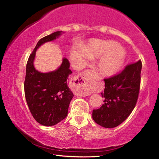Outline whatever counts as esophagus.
<instances>
[{"label":"esophagus","instance_id":"1","mask_svg":"<svg viewBox=\"0 0 159 159\" xmlns=\"http://www.w3.org/2000/svg\"><path fill=\"white\" fill-rule=\"evenodd\" d=\"M90 74L87 72H82L74 78L73 80L74 93L76 95L87 96L92 92L90 85Z\"/></svg>","mask_w":159,"mask_h":159}]
</instances>
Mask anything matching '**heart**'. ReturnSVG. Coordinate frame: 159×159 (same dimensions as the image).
I'll return each mask as SVG.
<instances>
[{
	"mask_svg": "<svg viewBox=\"0 0 159 159\" xmlns=\"http://www.w3.org/2000/svg\"><path fill=\"white\" fill-rule=\"evenodd\" d=\"M126 54L116 42L102 40H90L83 48L75 47L70 53L71 62L76 68H81L89 59L99 58L97 66L99 71L106 76H114L121 69Z\"/></svg>",
	"mask_w": 159,
	"mask_h": 159,
	"instance_id": "obj_1",
	"label": "heart"
}]
</instances>
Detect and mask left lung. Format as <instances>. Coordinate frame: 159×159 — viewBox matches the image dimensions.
Instances as JSON below:
<instances>
[{
    "label": "left lung",
    "mask_w": 159,
    "mask_h": 159,
    "mask_svg": "<svg viewBox=\"0 0 159 159\" xmlns=\"http://www.w3.org/2000/svg\"><path fill=\"white\" fill-rule=\"evenodd\" d=\"M142 66L139 60L128 64L118 74L104 79L105 88L101 93L104 104L93 111L96 123L106 128H115L130 116L138 101Z\"/></svg>",
    "instance_id": "8db88e82"
}]
</instances>
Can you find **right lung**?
<instances>
[{
  "instance_id": "right-lung-1",
  "label": "right lung",
  "mask_w": 159,
  "mask_h": 159,
  "mask_svg": "<svg viewBox=\"0 0 159 159\" xmlns=\"http://www.w3.org/2000/svg\"><path fill=\"white\" fill-rule=\"evenodd\" d=\"M62 33L56 31L41 39L31 53L26 64L25 93L29 109L40 124L52 126L66 117L74 94L68 86V78L72 73L69 61L64 58L61 66L54 71L41 73L35 69L36 51L45 43L55 40Z\"/></svg>"
}]
</instances>
